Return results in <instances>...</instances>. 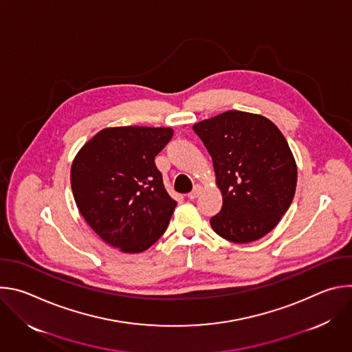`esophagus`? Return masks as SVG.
<instances>
[{"mask_svg":"<svg viewBox=\"0 0 352 352\" xmlns=\"http://www.w3.org/2000/svg\"><path fill=\"white\" fill-rule=\"evenodd\" d=\"M200 192H202V186H199V185H196V186L193 188V190L188 193V199H190V200L196 199V197H197V196L200 195Z\"/></svg>","mask_w":352,"mask_h":352,"instance_id":"esophagus-1","label":"esophagus"}]
</instances>
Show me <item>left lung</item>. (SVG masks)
I'll return each instance as SVG.
<instances>
[{
	"label": "left lung",
	"mask_w": 352,
	"mask_h": 352,
	"mask_svg": "<svg viewBox=\"0 0 352 352\" xmlns=\"http://www.w3.org/2000/svg\"><path fill=\"white\" fill-rule=\"evenodd\" d=\"M213 160L223 195L210 219L216 234L235 243L270 232L288 210L296 188V164L280 129L266 117L226 111L193 125Z\"/></svg>",
	"instance_id": "1"
}]
</instances>
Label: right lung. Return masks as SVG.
Segmentation results:
<instances>
[{
  "instance_id": "1",
  "label": "right lung",
  "mask_w": 352,
  "mask_h": 352,
  "mask_svg": "<svg viewBox=\"0 0 352 352\" xmlns=\"http://www.w3.org/2000/svg\"><path fill=\"white\" fill-rule=\"evenodd\" d=\"M173 135L171 128H106L72 163L71 186L80 214L122 252H143L168 227L177 202L164 188L155 157Z\"/></svg>"
}]
</instances>
